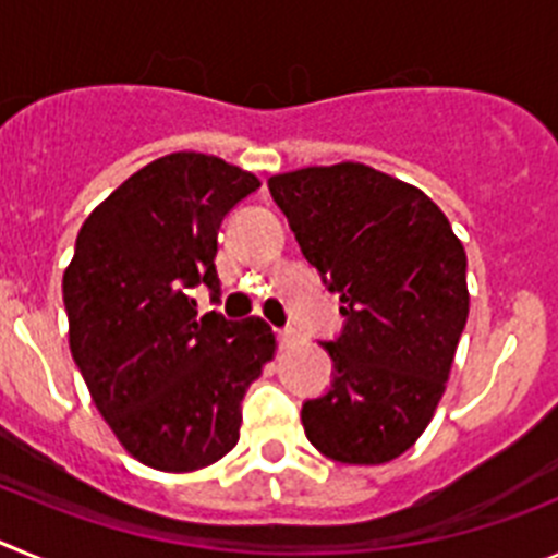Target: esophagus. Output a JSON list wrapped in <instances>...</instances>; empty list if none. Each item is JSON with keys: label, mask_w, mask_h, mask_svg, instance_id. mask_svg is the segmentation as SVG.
Wrapping results in <instances>:
<instances>
[{"label": "esophagus", "mask_w": 558, "mask_h": 558, "mask_svg": "<svg viewBox=\"0 0 558 558\" xmlns=\"http://www.w3.org/2000/svg\"><path fill=\"white\" fill-rule=\"evenodd\" d=\"M276 338H279V347H293L295 340L302 338V335H299V329L284 327V329H279V332H276Z\"/></svg>", "instance_id": "esophagus-1"}]
</instances>
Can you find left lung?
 Here are the masks:
<instances>
[{
	"label": "left lung",
	"instance_id": "1",
	"mask_svg": "<svg viewBox=\"0 0 558 558\" xmlns=\"http://www.w3.org/2000/svg\"><path fill=\"white\" fill-rule=\"evenodd\" d=\"M268 190L347 318L322 340L332 386L302 405L310 445L340 463L393 461L430 425L466 327L461 240L425 192L354 161Z\"/></svg>",
	"mask_w": 558,
	"mask_h": 558
}]
</instances>
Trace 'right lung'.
<instances>
[{
	"instance_id": "add662e5",
	"label": "right lung",
	"mask_w": 558,
	"mask_h": 558,
	"mask_svg": "<svg viewBox=\"0 0 558 558\" xmlns=\"http://www.w3.org/2000/svg\"><path fill=\"white\" fill-rule=\"evenodd\" d=\"M259 179L218 156L170 153L133 172L81 226L63 274L69 349L97 411L136 461L195 472L240 438L245 391L274 357L263 318L198 315L220 302L223 218Z\"/></svg>"
}]
</instances>
